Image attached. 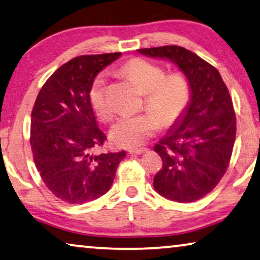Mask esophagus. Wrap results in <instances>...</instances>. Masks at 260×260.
I'll list each match as a JSON object with an SVG mask.
<instances>
[{"mask_svg": "<svg viewBox=\"0 0 260 260\" xmlns=\"http://www.w3.org/2000/svg\"><path fill=\"white\" fill-rule=\"evenodd\" d=\"M147 152V148H137V149H129L128 153L129 154H137V155H140L142 153Z\"/></svg>", "mask_w": 260, "mask_h": 260, "instance_id": "esophagus-1", "label": "esophagus"}]
</instances>
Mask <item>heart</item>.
Returning a JSON list of instances; mask_svg holds the SVG:
<instances>
[{
    "label": "heart",
    "mask_w": 260,
    "mask_h": 260,
    "mask_svg": "<svg viewBox=\"0 0 260 260\" xmlns=\"http://www.w3.org/2000/svg\"><path fill=\"white\" fill-rule=\"evenodd\" d=\"M121 70L146 93L145 105L150 112L120 118L111 129V140L122 148H137L153 137L161 123L172 126L183 115L191 99V85L184 73L174 72L167 76L164 68L143 58H133ZM90 103L99 118L110 120L113 117V108L106 96L104 73L93 81Z\"/></svg>",
    "instance_id": "1"
}]
</instances>
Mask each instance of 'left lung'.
<instances>
[{"mask_svg": "<svg viewBox=\"0 0 260 260\" xmlns=\"http://www.w3.org/2000/svg\"><path fill=\"white\" fill-rule=\"evenodd\" d=\"M139 52L170 59L190 81V104L154 147L162 158L154 188L168 200L193 202L208 195L229 167L236 140L229 90L218 70L182 46L145 48Z\"/></svg>", "mask_w": 260, "mask_h": 260, "instance_id": "8db88e82", "label": "left lung"}]
</instances>
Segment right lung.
<instances>
[{"label":"right lung","mask_w":260,"mask_h":260,"mask_svg":"<svg viewBox=\"0 0 260 260\" xmlns=\"http://www.w3.org/2000/svg\"><path fill=\"white\" fill-rule=\"evenodd\" d=\"M121 55H83L58 68L31 112L30 145L46 187L69 204H83L110 190L125 150L94 154L107 140L90 103L95 76Z\"/></svg>","instance_id":"add662e5"}]
</instances>
